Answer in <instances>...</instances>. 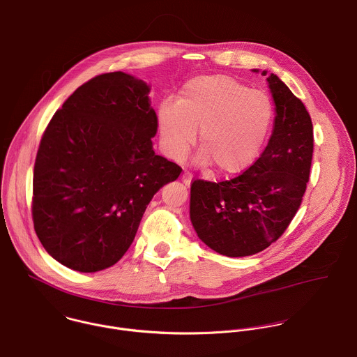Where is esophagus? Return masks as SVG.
<instances>
[{"label": "esophagus", "mask_w": 357, "mask_h": 357, "mask_svg": "<svg viewBox=\"0 0 357 357\" xmlns=\"http://www.w3.org/2000/svg\"><path fill=\"white\" fill-rule=\"evenodd\" d=\"M192 178H193L192 172H189V171H183V174H182V181H183V183H185L186 186H189V185H190Z\"/></svg>", "instance_id": "1"}]
</instances>
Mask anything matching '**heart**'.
Returning a JSON list of instances; mask_svg holds the SVG:
<instances>
[{
  "instance_id": "b5f03b06",
  "label": "heart",
  "mask_w": 357,
  "mask_h": 357,
  "mask_svg": "<svg viewBox=\"0 0 357 357\" xmlns=\"http://www.w3.org/2000/svg\"><path fill=\"white\" fill-rule=\"evenodd\" d=\"M273 115L267 94L231 76L210 75L186 82L178 102H161L157 121L162 147L172 160L185 158L200 128L204 151L199 161L213 162L221 174H235L257 158Z\"/></svg>"
}]
</instances>
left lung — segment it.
Wrapping results in <instances>:
<instances>
[{
	"label": "left lung",
	"instance_id": "8db88e82",
	"mask_svg": "<svg viewBox=\"0 0 357 357\" xmlns=\"http://www.w3.org/2000/svg\"><path fill=\"white\" fill-rule=\"evenodd\" d=\"M267 80L277 115L260 157L229 181L195 179L190 186V220L199 238L228 257L252 256L277 242L296 215L310 178L312 118L277 75Z\"/></svg>",
	"mask_w": 357,
	"mask_h": 357
}]
</instances>
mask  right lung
I'll use <instances>...</instances> for the list:
<instances>
[{"mask_svg":"<svg viewBox=\"0 0 357 357\" xmlns=\"http://www.w3.org/2000/svg\"><path fill=\"white\" fill-rule=\"evenodd\" d=\"M149 86L123 72L77 87L43 132L31 217L43 248L62 266L96 273L132 245L147 204L182 168L157 155Z\"/></svg>","mask_w":357,"mask_h":357,"instance_id":"right-lung-1","label":"right lung"}]
</instances>
